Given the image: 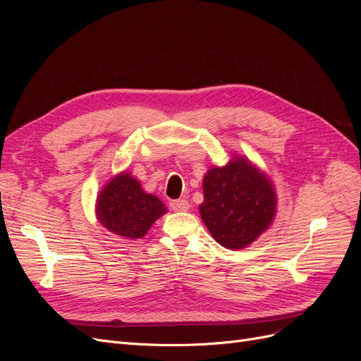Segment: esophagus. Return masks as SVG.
I'll use <instances>...</instances> for the list:
<instances>
[{
  "label": "esophagus",
  "instance_id": "1",
  "mask_svg": "<svg viewBox=\"0 0 361 361\" xmlns=\"http://www.w3.org/2000/svg\"><path fill=\"white\" fill-rule=\"evenodd\" d=\"M188 202L185 199H178V200H171L170 202V209L174 212H183L188 209Z\"/></svg>",
  "mask_w": 361,
  "mask_h": 361
}]
</instances>
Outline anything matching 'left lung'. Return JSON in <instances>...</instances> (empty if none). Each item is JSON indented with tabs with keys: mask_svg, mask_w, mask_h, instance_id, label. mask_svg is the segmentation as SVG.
<instances>
[{
	"mask_svg": "<svg viewBox=\"0 0 361 361\" xmlns=\"http://www.w3.org/2000/svg\"><path fill=\"white\" fill-rule=\"evenodd\" d=\"M203 194L202 220L215 241L226 248L247 247L274 220V188L265 174L244 158L207 171Z\"/></svg>",
	"mask_w": 361,
	"mask_h": 361,
	"instance_id": "8db88e82",
	"label": "left lung"
}]
</instances>
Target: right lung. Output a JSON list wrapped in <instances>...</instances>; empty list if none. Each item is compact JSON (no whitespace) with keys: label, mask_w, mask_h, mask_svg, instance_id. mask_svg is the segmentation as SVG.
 <instances>
[{"label":"right lung","mask_w":361,"mask_h":361,"mask_svg":"<svg viewBox=\"0 0 361 361\" xmlns=\"http://www.w3.org/2000/svg\"><path fill=\"white\" fill-rule=\"evenodd\" d=\"M166 206L143 191L140 182L122 173L105 185L97 195L96 214L108 231L128 239L143 238L150 226L166 214Z\"/></svg>","instance_id":"obj_1"}]
</instances>
